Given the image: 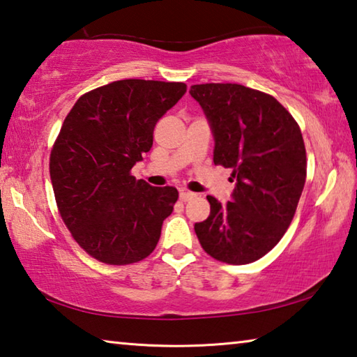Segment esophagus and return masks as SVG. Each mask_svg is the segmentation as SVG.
Instances as JSON below:
<instances>
[{"instance_id": "esophagus-1", "label": "esophagus", "mask_w": 357, "mask_h": 357, "mask_svg": "<svg viewBox=\"0 0 357 357\" xmlns=\"http://www.w3.org/2000/svg\"><path fill=\"white\" fill-rule=\"evenodd\" d=\"M193 197H195V193H193V192H189V190H181L179 192L181 202H189L190 198H193Z\"/></svg>"}]
</instances>
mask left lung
<instances>
[{"label": "left lung", "mask_w": 357, "mask_h": 357, "mask_svg": "<svg viewBox=\"0 0 357 357\" xmlns=\"http://www.w3.org/2000/svg\"><path fill=\"white\" fill-rule=\"evenodd\" d=\"M214 137V164L233 168L231 202L208 195L211 213L195 223L204 252L228 264H247L279 243L305 184L301 129L273 96L236 83L190 86Z\"/></svg>", "instance_id": "8db88e82"}]
</instances>
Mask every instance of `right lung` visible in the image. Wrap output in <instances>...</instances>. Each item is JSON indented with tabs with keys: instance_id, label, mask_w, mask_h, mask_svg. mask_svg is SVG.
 <instances>
[{
	"instance_id": "obj_1",
	"label": "right lung",
	"mask_w": 357,
	"mask_h": 357,
	"mask_svg": "<svg viewBox=\"0 0 357 357\" xmlns=\"http://www.w3.org/2000/svg\"><path fill=\"white\" fill-rule=\"evenodd\" d=\"M185 91L184 83L113 82L83 94L64 119L50 154L53 192L72 236L102 263H137L159 243L178 190L137 181L130 170Z\"/></svg>"
}]
</instances>
